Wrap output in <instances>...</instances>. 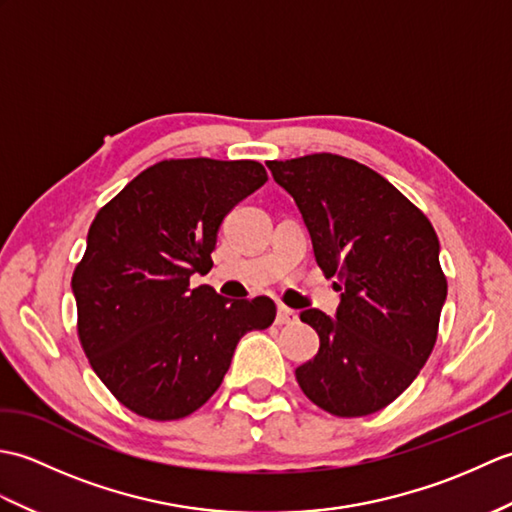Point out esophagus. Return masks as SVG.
<instances>
[{"label": "esophagus", "instance_id": "1", "mask_svg": "<svg viewBox=\"0 0 512 512\" xmlns=\"http://www.w3.org/2000/svg\"><path fill=\"white\" fill-rule=\"evenodd\" d=\"M297 319H299V317H297V312H295V310L279 306L275 323H277V325H290V323H297Z\"/></svg>", "mask_w": 512, "mask_h": 512}]
</instances>
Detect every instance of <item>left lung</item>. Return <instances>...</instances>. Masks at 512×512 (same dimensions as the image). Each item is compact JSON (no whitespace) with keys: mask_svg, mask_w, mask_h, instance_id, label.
Returning <instances> with one entry per match:
<instances>
[{"mask_svg":"<svg viewBox=\"0 0 512 512\" xmlns=\"http://www.w3.org/2000/svg\"><path fill=\"white\" fill-rule=\"evenodd\" d=\"M266 165L295 198L317 264L341 290L334 319L301 312L321 345L295 369L297 383L332 416H369L413 383L436 345L447 299L438 235L416 204L361 162L310 154Z\"/></svg>","mask_w":512,"mask_h":512,"instance_id":"left-lung-1","label":"left lung"}]
</instances>
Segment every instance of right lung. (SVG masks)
Listing matches in <instances>:
<instances>
[{"label": "right lung", "mask_w": 512, "mask_h": 512, "mask_svg": "<svg viewBox=\"0 0 512 512\" xmlns=\"http://www.w3.org/2000/svg\"><path fill=\"white\" fill-rule=\"evenodd\" d=\"M268 180L255 160H162L96 213L72 275L76 332L90 365L129 411L178 420L200 409L239 339L275 321L273 299L231 301L211 286L217 231Z\"/></svg>", "instance_id": "right-lung-1"}]
</instances>
